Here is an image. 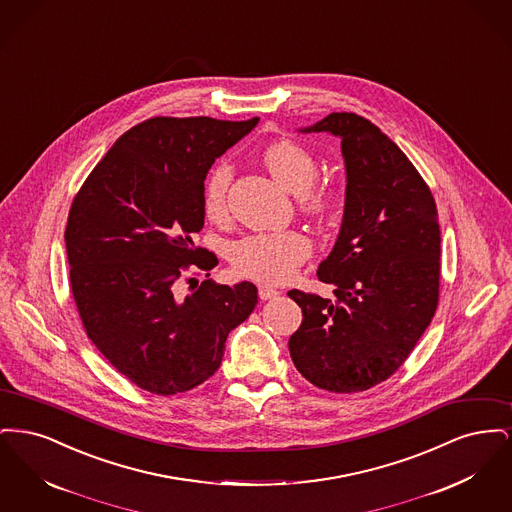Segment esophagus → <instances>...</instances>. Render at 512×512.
<instances>
[{"mask_svg": "<svg viewBox=\"0 0 512 512\" xmlns=\"http://www.w3.org/2000/svg\"><path fill=\"white\" fill-rule=\"evenodd\" d=\"M276 295H280L278 290H274V288H268V286H259V297H261L263 301H267V299H274Z\"/></svg>", "mask_w": 512, "mask_h": 512, "instance_id": "esophagus-1", "label": "esophagus"}]
</instances>
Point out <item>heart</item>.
<instances>
[{
	"mask_svg": "<svg viewBox=\"0 0 512 512\" xmlns=\"http://www.w3.org/2000/svg\"><path fill=\"white\" fill-rule=\"evenodd\" d=\"M263 161L284 188L297 194V203L307 215L324 217L334 209L338 195L330 184L315 180L318 163L307 147L280 138L263 149ZM230 180L232 167L226 161H217L205 174L201 199L209 217L224 215ZM309 253V240L297 230L249 234L228 245L232 268L240 276L263 284H282L290 280Z\"/></svg>",
	"mask_w": 512,
	"mask_h": 512,
	"instance_id": "heart-1",
	"label": "heart"
}]
</instances>
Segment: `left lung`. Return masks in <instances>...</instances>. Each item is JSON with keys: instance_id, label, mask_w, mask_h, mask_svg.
<instances>
[{"instance_id": "obj_1", "label": "left lung", "mask_w": 512, "mask_h": 512, "mask_svg": "<svg viewBox=\"0 0 512 512\" xmlns=\"http://www.w3.org/2000/svg\"><path fill=\"white\" fill-rule=\"evenodd\" d=\"M301 132L341 138L347 186L338 240L317 270L336 297L288 292L303 313L290 355L320 390H370L407 361L438 309L436 201L407 155L365 117L330 113Z\"/></svg>"}]
</instances>
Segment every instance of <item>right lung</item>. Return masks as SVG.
<instances>
[{
    "label": "right lung",
    "mask_w": 512,
    "mask_h": 512,
    "mask_svg": "<svg viewBox=\"0 0 512 512\" xmlns=\"http://www.w3.org/2000/svg\"><path fill=\"white\" fill-rule=\"evenodd\" d=\"M259 119L153 117L132 126L90 172L65 244L78 315L99 353L138 388L174 395L219 370L224 341L257 305L251 282L201 284L219 265L195 247L203 178ZM186 279L193 290L182 294Z\"/></svg>",
    "instance_id": "obj_1"
}]
</instances>
